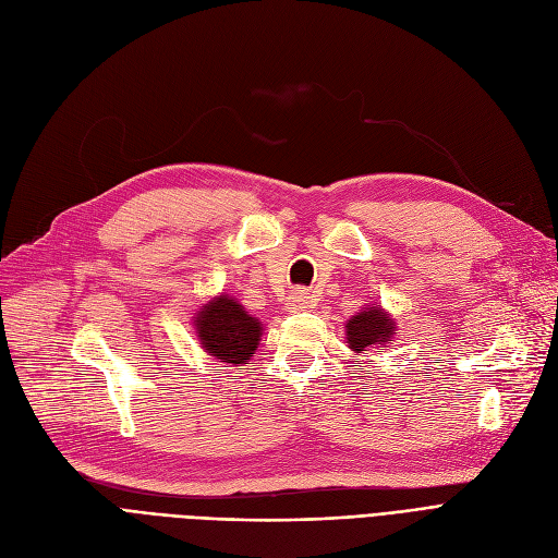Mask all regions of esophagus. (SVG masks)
<instances>
[{"mask_svg":"<svg viewBox=\"0 0 558 558\" xmlns=\"http://www.w3.org/2000/svg\"><path fill=\"white\" fill-rule=\"evenodd\" d=\"M313 303H315V299H313L311 292L296 290V292H292L290 296H287V311L296 313V311H303V307H311Z\"/></svg>","mask_w":558,"mask_h":558,"instance_id":"1","label":"esophagus"}]
</instances>
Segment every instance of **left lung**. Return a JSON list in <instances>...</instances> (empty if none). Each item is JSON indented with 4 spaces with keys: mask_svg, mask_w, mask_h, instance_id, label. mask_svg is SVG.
I'll return each mask as SVG.
<instances>
[{
    "mask_svg": "<svg viewBox=\"0 0 558 558\" xmlns=\"http://www.w3.org/2000/svg\"><path fill=\"white\" fill-rule=\"evenodd\" d=\"M396 333V322L381 307H365L359 315L347 322V344L354 354L367 352L369 347L390 342Z\"/></svg>",
    "mask_w": 558,
    "mask_h": 558,
    "instance_id": "8db88e82",
    "label": "left lung"
}]
</instances>
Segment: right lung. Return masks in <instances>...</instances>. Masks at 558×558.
I'll use <instances>...</instances> for the list:
<instances>
[{
    "label": "right lung",
    "mask_w": 558,
    "mask_h": 558,
    "mask_svg": "<svg viewBox=\"0 0 558 558\" xmlns=\"http://www.w3.org/2000/svg\"><path fill=\"white\" fill-rule=\"evenodd\" d=\"M195 331L202 349L220 363L241 365L251 361L262 340V322L227 294L204 303L195 315Z\"/></svg>",
    "instance_id": "1"
}]
</instances>
